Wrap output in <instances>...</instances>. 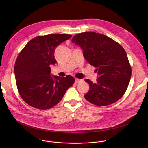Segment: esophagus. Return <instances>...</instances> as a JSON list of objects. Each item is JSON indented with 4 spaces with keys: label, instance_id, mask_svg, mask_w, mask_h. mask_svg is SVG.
<instances>
[{
    "label": "esophagus",
    "instance_id": "1",
    "mask_svg": "<svg viewBox=\"0 0 148 148\" xmlns=\"http://www.w3.org/2000/svg\"><path fill=\"white\" fill-rule=\"evenodd\" d=\"M83 82L82 79H75V83H80L81 82Z\"/></svg>",
    "mask_w": 148,
    "mask_h": 148
}]
</instances>
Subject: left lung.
<instances>
[{"instance_id": "8db88e82", "label": "left lung", "mask_w": 148, "mask_h": 148, "mask_svg": "<svg viewBox=\"0 0 148 148\" xmlns=\"http://www.w3.org/2000/svg\"><path fill=\"white\" fill-rule=\"evenodd\" d=\"M72 42L81 47L84 58L97 72L96 83L85 80L89 85L85 99L95 105L105 106L121 98L132 75L127 53L122 46L106 35L94 32L75 35Z\"/></svg>"}]
</instances>
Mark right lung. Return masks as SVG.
I'll list each match as a JSON object with an SVG mask.
<instances>
[{
    "label": "right lung",
    "instance_id": "obj_1",
    "mask_svg": "<svg viewBox=\"0 0 148 148\" xmlns=\"http://www.w3.org/2000/svg\"><path fill=\"white\" fill-rule=\"evenodd\" d=\"M72 37L67 34L39 36L28 42L19 54L14 66L18 91L28 105L47 109L59 103L75 79L51 74L50 65L56 63V48Z\"/></svg>",
    "mask_w": 148,
    "mask_h": 148
}]
</instances>
